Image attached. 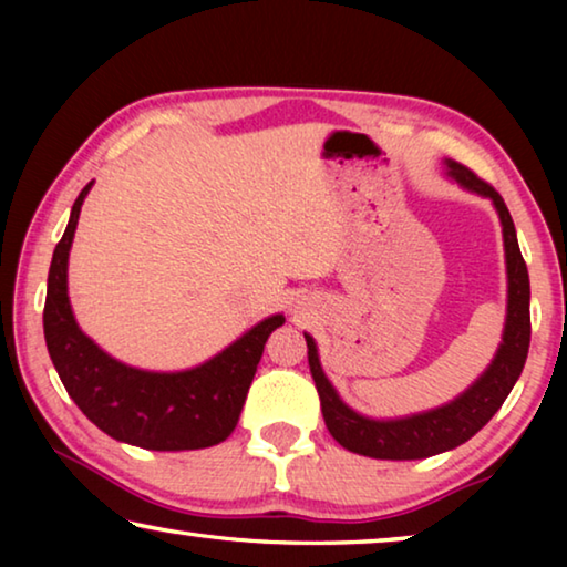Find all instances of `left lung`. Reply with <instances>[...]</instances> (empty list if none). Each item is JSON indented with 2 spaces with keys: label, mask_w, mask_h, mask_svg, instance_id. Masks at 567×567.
I'll return each instance as SVG.
<instances>
[{
  "label": "left lung",
  "mask_w": 567,
  "mask_h": 567,
  "mask_svg": "<svg viewBox=\"0 0 567 567\" xmlns=\"http://www.w3.org/2000/svg\"><path fill=\"white\" fill-rule=\"evenodd\" d=\"M445 167L447 175L460 187L493 199L497 215H501L507 265V315L503 342L483 375L447 405L417 412V415L410 417L372 420L354 412L340 400L338 390L332 388V382L322 372L318 344L305 332L307 362H310L315 388H318L320 395L324 425H328L330 435L350 453L378 460H420L463 445L501 410L525 368L527 348H530V277H527V267L520 247H517L513 217L495 187L480 179L475 172H470L465 165L453 159H445Z\"/></svg>",
  "instance_id": "1"
}]
</instances>
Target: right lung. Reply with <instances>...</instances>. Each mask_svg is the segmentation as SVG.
<instances>
[{"mask_svg": "<svg viewBox=\"0 0 567 567\" xmlns=\"http://www.w3.org/2000/svg\"><path fill=\"white\" fill-rule=\"evenodd\" d=\"M92 185L74 199L47 277L44 340L56 375L87 420L120 443L162 453L223 443L237 425L265 342L285 318L272 315L257 322L213 360L192 370L150 372L114 360L80 330L66 295V260Z\"/></svg>", "mask_w": 567, "mask_h": 567, "instance_id": "1", "label": "right lung"}]
</instances>
